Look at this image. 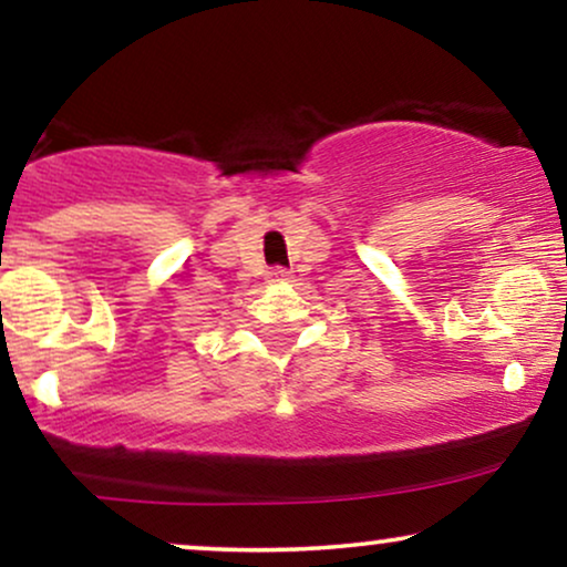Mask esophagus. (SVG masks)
Masks as SVG:
<instances>
[{"label": "esophagus", "instance_id": "34e87169", "mask_svg": "<svg viewBox=\"0 0 567 567\" xmlns=\"http://www.w3.org/2000/svg\"><path fill=\"white\" fill-rule=\"evenodd\" d=\"M289 278H291V270H286L284 266H276V268L268 270V281L270 284H284V281H289Z\"/></svg>", "mask_w": 567, "mask_h": 567}]
</instances>
